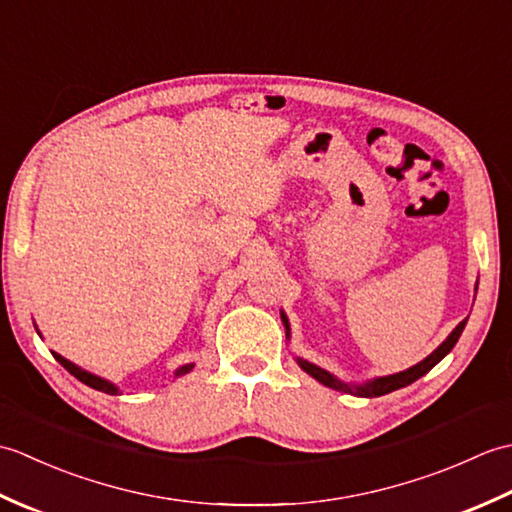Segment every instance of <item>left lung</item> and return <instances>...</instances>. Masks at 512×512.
Segmentation results:
<instances>
[{
	"label": "left lung",
	"instance_id": "obj_1",
	"mask_svg": "<svg viewBox=\"0 0 512 512\" xmlns=\"http://www.w3.org/2000/svg\"><path fill=\"white\" fill-rule=\"evenodd\" d=\"M281 321H284V325H286V336L290 339V325H288V317H286L284 312H281ZM464 325H466V319L447 336V341H442V345L438 347V350H433V352H431L427 358H424V361H420L418 365H413V367L405 369V372H398V374H391V376H380V378H374V380H367V383H363V385H347V383H343V380L332 376L330 372H325V369L317 367L314 363L303 361V358H297V363H299V367L303 369V372L310 374L312 378H317L319 383H323L325 387H330V389L345 391V394H354V396H363V398L383 396V394H389V391H396V389H400V387L411 385L413 380H418L420 376L427 374L431 367H436V365L442 361V358L453 350V345L458 343L460 334H462V330H464Z\"/></svg>",
	"mask_w": 512,
	"mask_h": 512
}]
</instances>
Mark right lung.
<instances>
[{
	"label": "right lung",
	"mask_w": 512,
	"mask_h": 512,
	"mask_svg": "<svg viewBox=\"0 0 512 512\" xmlns=\"http://www.w3.org/2000/svg\"><path fill=\"white\" fill-rule=\"evenodd\" d=\"M52 356L57 358V361L68 369V372L74 376V378H79L81 383H85L88 387H92V389H99V391H105V394H118V387L114 385V383H110V380H105V378H101V376H96V374H90V372H85V369H81L79 365H74V363H70L68 358H63L61 354H57V352H52ZM193 369V363H189V365H182L180 369H176V378L178 376H184V374H189Z\"/></svg>",
	"instance_id": "obj_1"
}]
</instances>
